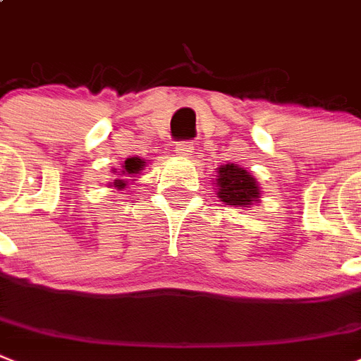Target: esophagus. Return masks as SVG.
Masks as SVG:
<instances>
[{"mask_svg": "<svg viewBox=\"0 0 361 361\" xmlns=\"http://www.w3.org/2000/svg\"><path fill=\"white\" fill-rule=\"evenodd\" d=\"M174 152L178 157H181V159H190L192 154H195V145L189 142V140H183V142H178Z\"/></svg>", "mask_w": 361, "mask_h": 361, "instance_id": "1", "label": "esophagus"}]
</instances>
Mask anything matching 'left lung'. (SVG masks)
I'll list each match as a JSON object with an SVG mask.
<instances>
[{"mask_svg": "<svg viewBox=\"0 0 361 361\" xmlns=\"http://www.w3.org/2000/svg\"><path fill=\"white\" fill-rule=\"evenodd\" d=\"M216 171H219L216 196L221 198V202L233 207H250L254 204H259L262 190L257 187L256 178L250 172L233 165V163L222 165Z\"/></svg>", "mask_w": 361, "mask_h": 361, "instance_id": "left-lung-1", "label": "left lung"}]
</instances>
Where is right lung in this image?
<instances>
[{"label":"right lung","instance_id":"right-lung-1","mask_svg":"<svg viewBox=\"0 0 361 361\" xmlns=\"http://www.w3.org/2000/svg\"><path fill=\"white\" fill-rule=\"evenodd\" d=\"M145 159H140V157H128V159L124 161V166H122V176H133V174H139L142 169H145ZM126 183L128 181L126 180H114L113 181V187H116V189H124Z\"/></svg>","mask_w":361,"mask_h":361}]
</instances>
